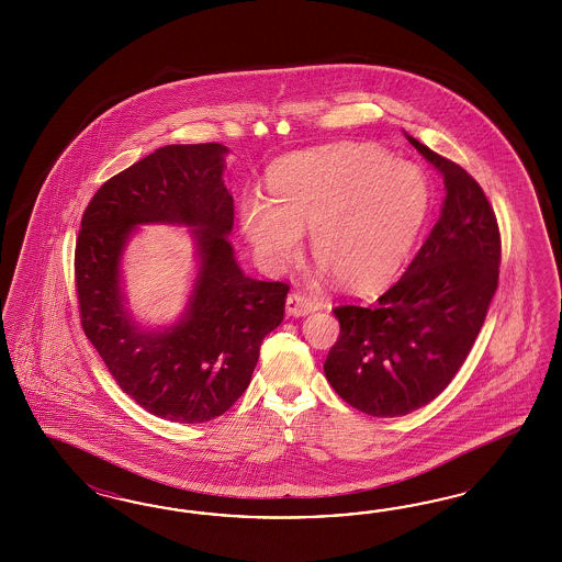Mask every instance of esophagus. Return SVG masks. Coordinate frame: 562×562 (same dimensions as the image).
Instances as JSON below:
<instances>
[{
	"instance_id": "34e87169",
	"label": "esophagus",
	"mask_w": 562,
	"mask_h": 562,
	"mask_svg": "<svg viewBox=\"0 0 562 562\" xmlns=\"http://www.w3.org/2000/svg\"><path fill=\"white\" fill-rule=\"evenodd\" d=\"M319 305L315 301H311L305 294L294 292L286 299V313L290 317H305L308 313H315Z\"/></svg>"
}]
</instances>
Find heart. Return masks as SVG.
I'll return each mask as SVG.
<instances>
[{"label": "heart", "instance_id": "heart-1", "mask_svg": "<svg viewBox=\"0 0 562 562\" xmlns=\"http://www.w3.org/2000/svg\"><path fill=\"white\" fill-rule=\"evenodd\" d=\"M270 198L238 205V228L268 272H282L311 231L322 270L367 292L406 263L432 207L425 170L367 144L292 154L273 165Z\"/></svg>", "mask_w": 562, "mask_h": 562}]
</instances>
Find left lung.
<instances>
[{
  "label": "left lung",
  "instance_id": "left-lung-1",
  "mask_svg": "<svg viewBox=\"0 0 562 562\" xmlns=\"http://www.w3.org/2000/svg\"><path fill=\"white\" fill-rule=\"evenodd\" d=\"M404 136L441 172V216L374 305L334 308L340 338L324 364L344 402L379 418L423 408L451 383L486 319L501 261L498 226L482 188L460 165Z\"/></svg>",
  "mask_w": 562,
  "mask_h": 562
}]
</instances>
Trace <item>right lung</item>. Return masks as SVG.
<instances>
[{
  "label": "right lung",
  "instance_id": "right-lung-1",
  "mask_svg": "<svg viewBox=\"0 0 562 562\" xmlns=\"http://www.w3.org/2000/svg\"><path fill=\"white\" fill-rule=\"evenodd\" d=\"M222 144H170L102 186L76 243L86 338L137 406L198 425L218 418L251 383L263 338L284 319L289 286L245 276L228 243L235 221ZM189 227L196 272L169 326L142 325L124 294L122 261L142 225Z\"/></svg>",
  "mask_w": 562,
  "mask_h": 562
}]
</instances>
